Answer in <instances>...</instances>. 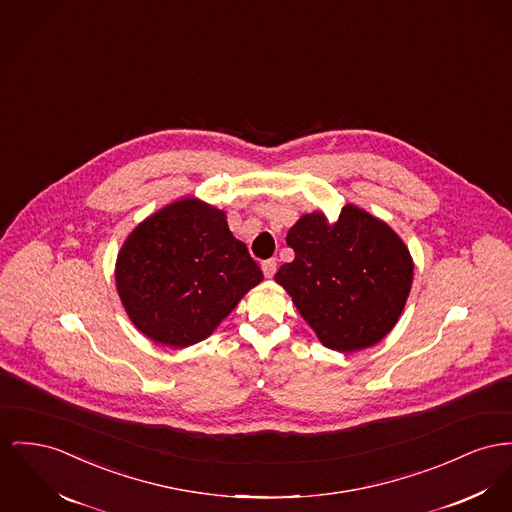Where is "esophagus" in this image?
Segmentation results:
<instances>
[{
  "instance_id": "obj_1",
  "label": "esophagus",
  "mask_w": 512,
  "mask_h": 512,
  "mask_svg": "<svg viewBox=\"0 0 512 512\" xmlns=\"http://www.w3.org/2000/svg\"><path fill=\"white\" fill-rule=\"evenodd\" d=\"M275 268H277V260L275 258H270V260H266V262H262V272L266 277H273V273H275Z\"/></svg>"
}]
</instances>
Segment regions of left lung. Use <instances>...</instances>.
Returning <instances> with one entry per match:
<instances>
[{"label": "left lung", "instance_id": "8db88e82", "mask_svg": "<svg viewBox=\"0 0 512 512\" xmlns=\"http://www.w3.org/2000/svg\"><path fill=\"white\" fill-rule=\"evenodd\" d=\"M285 240L295 260L277 270L275 281L326 347L367 349L396 326L408 301L413 260L384 221L347 204L336 223L322 211L303 215Z\"/></svg>", "mask_w": 512, "mask_h": 512}]
</instances>
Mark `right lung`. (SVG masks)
<instances>
[{
	"mask_svg": "<svg viewBox=\"0 0 512 512\" xmlns=\"http://www.w3.org/2000/svg\"><path fill=\"white\" fill-rule=\"evenodd\" d=\"M264 279L225 211L182 198L141 221L116 260V289L149 340L188 347L211 336Z\"/></svg>",
	"mask_w": 512,
	"mask_h": 512,
	"instance_id": "add662e5",
	"label": "right lung"
}]
</instances>
